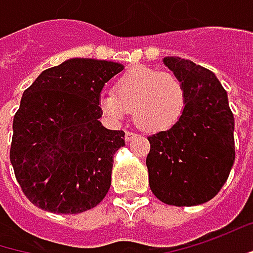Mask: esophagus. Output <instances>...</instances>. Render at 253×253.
I'll return each mask as SVG.
<instances>
[{
	"instance_id": "1",
	"label": "esophagus",
	"mask_w": 253,
	"mask_h": 253,
	"mask_svg": "<svg viewBox=\"0 0 253 253\" xmlns=\"http://www.w3.org/2000/svg\"><path fill=\"white\" fill-rule=\"evenodd\" d=\"M137 137V134L136 133H133V131H126V134H125V139L126 141H131L133 139H136Z\"/></svg>"
}]
</instances>
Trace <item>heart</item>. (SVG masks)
Returning <instances> with one entry per match:
<instances>
[{
	"mask_svg": "<svg viewBox=\"0 0 253 253\" xmlns=\"http://www.w3.org/2000/svg\"><path fill=\"white\" fill-rule=\"evenodd\" d=\"M100 109L113 122L134 110V122L146 131H166L182 122L187 109L183 82L156 68H130L116 82L114 91L103 93Z\"/></svg>",
	"mask_w": 253,
	"mask_h": 253,
	"instance_id": "b5f03b06",
	"label": "heart"
}]
</instances>
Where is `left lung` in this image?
I'll return each instance as SVG.
<instances>
[{
  "instance_id": "left-lung-1",
  "label": "left lung",
  "mask_w": 253,
  "mask_h": 253,
  "mask_svg": "<svg viewBox=\"0 0 253 253\" xmlns=\"http://www.w3.org/2000/svg\"><path fill=\"white\" fill-rule=\"evenodd\" d=\"M163 63L185 84L187 109L179 125L147 137L149 185L166 205L196 206L215 198L229 176L235 120L211 70L180 57H165Z\"/></svg>"
}]
</instances>
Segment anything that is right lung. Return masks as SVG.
<instances>
[{"label": "right lung", "mask_w": 253, "mask_h": 253, "mask_svg": "<svg viewBox=\"0 0 253 253\" xmlns=\"http://www.w3.org/2000/svg\"><path fill=\"white\" fill-rule=\"evenodd\" d=\"M123 64L70 58L44 70L24 91L12 123L9 160L24 195L54 213L97 206L112 185L113 156L125 131L98 120L104 84Z\"/></svg>", "instance_id": "add662e5"}]
</instances>
